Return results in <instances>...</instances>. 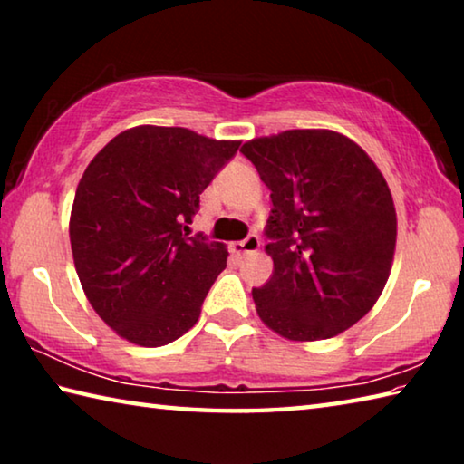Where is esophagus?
Segmentation results:
<instances>
[{"mask_svg":"<svg viewBox=\"0 0 464 464\" xmlns=\"http://www.w3.org/2000/svg\"><path fill=\"white\" fill-rule=\"evenodd\" d=\"M260 249V237L257 235H247L243 241L233 243V251L237 256H247V254H254V251Z\"/></svg>","mask_w":464,"mask_h":464,"instance_id":"1","label":"esophagus"}]
</instances>
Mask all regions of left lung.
Masks as SVG:
<instances>
[{
	"label": "left lung",
	"mask_w": 464,
	"mask_h": 464,
	"mask_svg": "<svg viewBox=\"0 0 464 464\" xmlns=\"http://www.w3.org/2000/svg\"><path fill=\"white\" fill-rule=\"evenodd\" d=\"M241 153L272 198L274 272L251 290L257 315L295 342L342 334L372 309L391 272L397 215L382 174L334 130H285L247 140Z\"/></svg>",
	"instance_id": "1"
}]
</instances>
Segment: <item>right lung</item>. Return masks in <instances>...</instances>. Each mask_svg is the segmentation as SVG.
<instances>
[{"label": "right lung", "mask_w": 464, "mask_h": 464, "mask_svg": "<svg viewBox=\"0 0 464 464\" xmlns=\"http://www.w3.org/2000/svg\"><path fill=\"white\" fill-rule=\"evenodd\" d=\"M237 149L239 140L145 124L85 168L69 221L75 270L93 311L124 340L157 348L198 321L229 251L190 237L188 225Z\"/></svg>", "instance_id": "right-lung-1"}]
</instances>
